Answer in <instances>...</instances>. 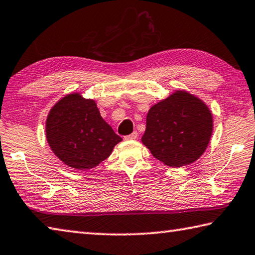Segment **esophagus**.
Wrapping results in <instances>:
<instances>
[{"label": "esophagus", "instance_id": "1", "mask_svg": "<svg viewBox=\"0 0 255 255\" xmlns=\"http://www.w3.org/2000/svg\"><path fill=\"white\" fill-rule=\"evenodd\" d=\"M138 138V132L137 131H133L132 133H130V135L128 136H125V139L126 140H135Z\"/></svg>", "mask_w": 255, "mask_h": 255}]
</instances>
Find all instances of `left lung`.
<instances>
[{
    "label": "left lung",
    "mask_w": 255,
    "mask_h": 255,
    "mask_svg": "<svg viewBox=\"0 0 255 255\" xmlns=\"http://www.w3.org/2000/svg\"><path fill=\"white\" fill-rule=\"evenodd\" d=\"M213 132V116L204 101L176 90L147 114L141 141L170 167L186 166L204 154Z\"/></svg>",
    "instance_id": "8db88e82"
}]
</instances>
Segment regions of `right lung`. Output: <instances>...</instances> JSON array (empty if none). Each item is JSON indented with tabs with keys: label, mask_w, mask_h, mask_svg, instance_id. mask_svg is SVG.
I'll list each match as a JSON object with an SVG mask.
<instances>
[{
	"label": "right lung",
	"mask_w": 255,
	"mask_h": 255,
	"mask_svg": "<svg viewBox=\"0 0 255 255\" xmlns=\"http://www.w3.org/2000/svg\"><path fill=\"white\" fill-rule=\"evenodd\" d=\"M45 136L54 155L79 170L98 166L123 140L101 117L95 100L78 92L63 97L51 108Z\"/></svg>",
	"instance_id": "add662e5"
}]
</instances>
